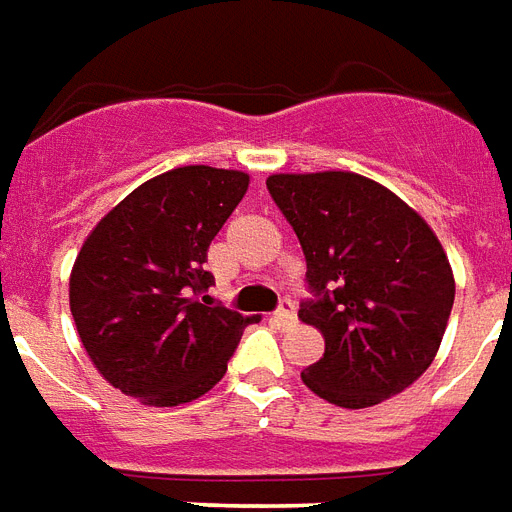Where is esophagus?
<instances>
[{"label": "esophagus", "mask_w": 512, "mask_h": 512, "mask_svg": "<svg viewBox=\"0 0 512 512\" xmlns=\"http://www.w3.org/2000/svg\"><path fill=\"white\" fill-rule=\"evenodd\" d=\"M276 322H282V325H292L295 322V303L292 300H284L279 311H276Z\"/></svg>", "instance_id": "esophagus-1"}]
</instances>
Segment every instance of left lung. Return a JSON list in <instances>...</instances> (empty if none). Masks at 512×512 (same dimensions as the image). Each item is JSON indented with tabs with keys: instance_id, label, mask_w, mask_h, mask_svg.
Here are the masks:
<instances>
[{
	"instance_id": "obj_1",
	"label": "left lung",
	"mask_w": 512,
	"mask_h": 512,
	"mask_svg": "<svg viewBox=\"0 0 512 512\" xmlns=\"http://www.w3.org/2000/svg\"><path fill=\"white\" fill-rule=\"evenodd\" d=\"M265 185L306 255L314 298L298 317L325 338L303 384L341 408L408 389L435 360L454 306V271L438 236L362 174H271Z\"/></svg>"
}]
</instances>
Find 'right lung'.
<instances>
[{"mask_svg": "<svg viewBox=\"0 0 512 512\" xmlns=\"http://www.w3.org/2000/svg\"><path fill=\"white\" fill-rule=\"evenodd\" d=\"M249 174L182 166L147 179L88 233L69 276V308L88 357L139 403L171 408L206 395L252 317L206 290L209 244Z\"/></svg>", "mask_w": 512, "mask_h": 512, "instance_id": "1", "label": "right lung"}]
</instances>
